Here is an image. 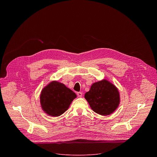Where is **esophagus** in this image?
Masks as SVG:
<instances>
[{"instance_id": "obj_1", "label": "esophagus", "mask_w": 157, "mask_h": 157, "mask_svg": "<svg viewBox=\"0 0 157 157\" xmlns=\"http://www.w3.org/2000/svg\"><path fill=\"white\" fill-rule=\"evenodd\" d=\"M77 95L78 96V97H81L82 95V93L81 92H78L77 93Z\"/></svg>"}]
</instances>
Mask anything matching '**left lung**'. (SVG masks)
<instances>
[{"instance_id":"left-lung-1","label":"left lung","mask_w":157,"mask_h":157,"mask_svg":"<svg viewBox=\"0 0 157 157\" xmlns=\"http://www.w3.org/2000/svg\"><path fill=\"white\" fill-rule=\"evenodd\" d=\"M84 98L95 113L102 116L113 113L120 103L117 88L106 79L94 82Z\"/></svg>"}]
</instances>
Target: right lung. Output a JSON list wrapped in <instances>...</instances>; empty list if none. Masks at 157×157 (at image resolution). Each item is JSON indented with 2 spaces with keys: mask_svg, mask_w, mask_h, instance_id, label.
<instances>
[{
  "mask_svg": "<svg viewBox=\"0 0 157 157\" xmlns=\"http://www.w3.org/2000/svg\"><path fill=\"white\" fill-rule=\"evenodd\" d=\"M76 98V94L64 84L53 81L42 89L40 104L46 114L58 117L68 110Z\"/></svg>",
  "mask_w": 157,
  "mask_h": 157,
  "instance_id": "add662e5",
  "label": "right lung"
}]
</instances>
